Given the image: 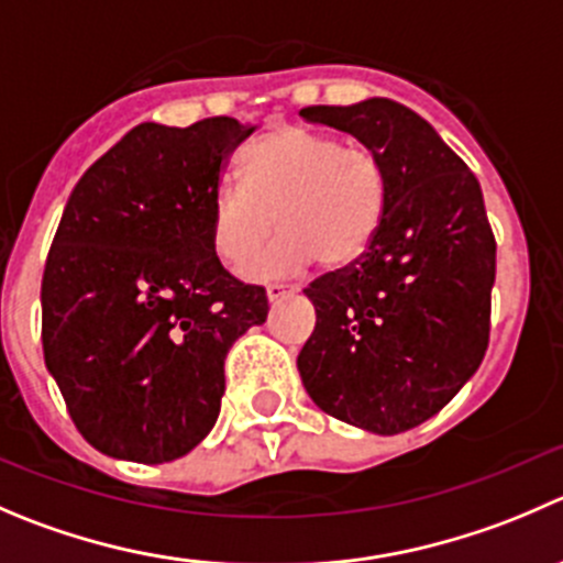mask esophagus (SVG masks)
<instances>
[{"mask_svg":"<svg viewBox=\"0 0 563 563\" xmlns=\"http://www.w3.org/2000/svg\"><path fill=\"white\" fill-rule=\"evenodd\" d=\"M288 294L286 286H280V283H272V286H266V299L269 302H277V299H283Z\"/></svg>","mask_w":563,"mask_h":563,"instance_id":"obj_1","label":"esophagus"}]
</instances>
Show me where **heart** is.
I'll list each match as a JSON object with an SVG mask.
<instances>
[{
    "mask_svg": "<svg viewBox=\"0 0 563 563\" xmlns=\"http://www.w3.org/2000/svg\"><path fill=\"white\" fill-rule=\"evenodd\" d=\"M242 187L211 200V244L222 264L244 269L277 222L280 239L250 269L258 280L294 275L319 261L354 264L374 242L385 214V167L363 143L302 125H280L255 140L239 162Z\"/></svg>",
    "mask_w": 563,
    "mask_h": 563,
    "instance_id": "heart-1",
    "label": "heart"
}]
</instances>
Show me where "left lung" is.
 I'll return each instance as SVG.
<instances>
[{"label":"left lung","instance_id":"left-lung-1","mask_svg":"<svg viewBox=\"0 0 563 563\" xmlns=\"http://www.w3.org/2000/svg\"><path fill=\"white\" fill-rule=\"evenodd\" d=\"M299 114L376 151L387 184L371 247L305 288L316 330L299 376L332 418L401 434L438 415L487 352L495 236L482 187L427 120L390 98Z\"/></svg>","mask_w":563,"mask_h":563}]
</instances>
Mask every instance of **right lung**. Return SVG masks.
<instances>
[{"instance_id":"right-lung-1","label":"right lung","mask_w":563,"mask_h":563,"mask_svg":"<svg viewBox=\"0 0 563 563\" xmlns=\"http://www.w3.org/2000/svg\"><path fill=\"white\" fill-rule=\"evenodd\" d=\"M253 131L140 123L65 203L41 283L43 357L101 454H189L220 415L228 349L266 321V291L220 264L209 231L228 156Z\"/></svg>"}]
</instances>
